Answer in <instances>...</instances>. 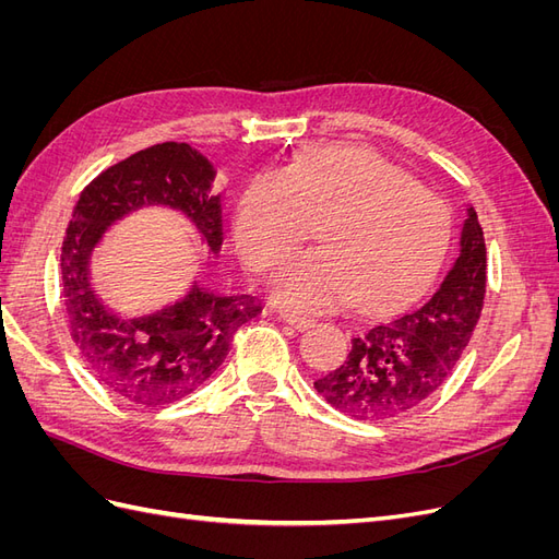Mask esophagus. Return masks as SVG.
<instances>
[{
  "label": "esophagus",
  "instance_id": "esophagus-1",
  "mask_svg": "<svg viewBox=\"0 0 559 559\" xmlns=\"http://www.w3.org/2000/svg\"><path fill=\"white\" fill-rule=\"evenodd\" d=\"M280 319L282 321H286V324L289 326H294L296 331H306V329H310L314 321L312 319H308V317H300V314H294V312H280Z\"/></svg>",
  "mask_w": 559,
  "mask_h": 559
}]
</instances>
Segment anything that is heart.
Wrapping results in <instances>:
<instances>
[{
  "mask_svg": "<svg viewBox=\"0 0 559 559\" xmlns=\"http://www.w3.org/2000/svg\"><path fill=\"white\" fill-rule=\"evenodd\" d=\"M270 282L280 306L319 312L354 300L399 306L425 286L450 242L445 200L359 146H319L282 173L253 177L235 212V245L253 273H267L310 238Z\"/></svg>",
  "mask_w": 559,
  "mask_h": 559,
  "instance_id": "b5f03b06",
  "label": "heart"
}]
</instances>
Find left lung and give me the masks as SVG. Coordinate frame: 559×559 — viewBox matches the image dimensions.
Here are the masks:
<instances>
[{"label": "left lung", "mask_w": 559, "mask_h": 559, "mask_svg": "<svg viewBox=\"0 0 559 559\" xmlns=\"http://www.w3.org/2000/svg\"><path fill=\"white\" fill-rule=\"evenodd\" d=\"M487 286V249L476 210H468L462 251L425 306L354 337L343 366L314 380L335 411L380 421L431 399L452 376L476 329Z\"/></svg>", "instance_id": "1"}]
</instances>
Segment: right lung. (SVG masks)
<instances>
[{"label":"right lung","instance_id":"add662e5","mask_svg":"<svg viewBox=\"0 0 559 559\" xmlns=\"http://www.w3.org/2000/svg\"><path fill=\"white\" fill-rule=\"evenodd\" d=\"M212 165L189 144L163 142L107 167L81 191L62 240L67 329L83 364L109 392L142 408L193 394L224 364L233 335L261 312L257 296H216L200 286L154 317L123 321L88 289V253L99 235L130 210L170 205L193 218L212 251L222 245Z\"/></svg>","mask_w":559,"mask_h":559}]
</instances>
